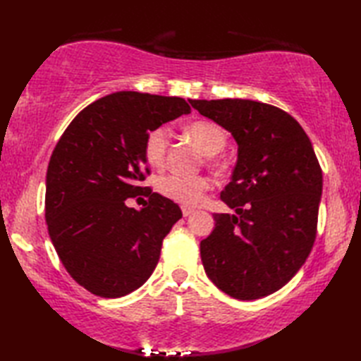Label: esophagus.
I'll return each instance as SVG.
<instances>
[{
    "label": "esophagus",
    "instance_id": "esophagus-1",
    "mask_svg": "<svg viewBox=\"0 0 361 361\" xmlns=\"http://www.w3.org/2000/svg\"><path fill=\"white\" fill-rule=\"evenodd\" d=\"M181 211H183V216H185V217L190 216V214H192V212H194V209H192V208H188V206H183V208H181Z\"/></svg>",
    "mask_w": 361,
    "mask_h": 361
}]
</instances>
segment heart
I'll list each match as a JSON object with an SVG mask.
<instances>
[{"label":"heart","mask_w":361,"mask_h":361,"mask_svg":"<svg viewBox=\"0 0 361 361\" xmlns=\"http://www.w3.org/2000/svg\"><path fill=\"white\" fill-rule=\"evenodd\" d=\"M186 133L189 135L198 149L204 155H208L211 164H219L216 153H219L226 144V133L219 124L212 121H194L186 126ZM167 150V130L164 127L153 128L144 141V157L147 163L159 169L164 166ZM209 189V180L206 176L195 175L186 176L180 173L166 175L158 181V190L166 198L185 206H195L202 202L206 190Z\"/></svg>","instance_id":"obj_1"}]
</instances>
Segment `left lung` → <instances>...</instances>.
<instances>
[{"label": "left lung", "instance_id": "8db88e82", "mask_svg": "<svg viewBox=\"0 0 361 361\" xmlns=\"http://www.w3.org/2000/svg\"><path fill=\"white\" fill-rule=\"evenodd\" d=\"M228 130L237 163L220 198L235 214H214L200 243L204 271L226 295L251 301L274 293L309 257L317 237L323 172L299 122L250 99L189 101Z\"/></svg>", "mask_w": 361, "mask_h": 361}]
</instances>
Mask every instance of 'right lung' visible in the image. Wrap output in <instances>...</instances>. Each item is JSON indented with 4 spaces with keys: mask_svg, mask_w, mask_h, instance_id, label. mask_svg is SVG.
Wrapping results in <instances>:
<instances>
[{
    "mask_svg": "<svg viewBox=\"0 0 361 361\" xmlns=\"http://www.w3.org/2000/svg\"><path fill=\"white\" fill-rule=\"evenodd\" d=\"M190 113L181 97L118 91L83 109L54 149L44 217L71 278L93 295L121 298L140 288L159 260L180 206L141 186L144 141L153 128ZM149 197L137 212L126 200Z\"/></svg>",
    "mask_w": 361,
    "mask_h": 361,
    "instance_id": "right-lung-1",
    "label": "right lung"
}]
</instances>
